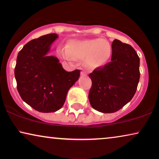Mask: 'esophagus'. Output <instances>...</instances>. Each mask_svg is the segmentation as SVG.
Wrapping results in <instances>:
<instances>
[{
    "label": "esophagus",
    "mask_w": 159,
    "mask_h": 159,
    "mask_svg": "<svg viewBox=\"0 0 159 159\" xmlns=\"http://www.w3.org/2000/svg\"><path fill=\"white\" fill-rule=\"evenodd\" d=\"M81 75L82 76H85V75H87V73L84 71H81Z\"/></svg>",
    "instance_id": "obj_1"
}]
</instances>
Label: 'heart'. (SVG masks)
Instances as JSON below:
<instances>
[{
	"label": "heart",
	"instance_id": "obj_1",
	"mask_svg": "<svg viewBox=\"0 0 159 159\" xmlns=\"http://www.w3.org/2000/svg\"><path fill=\"white\" fill-rule=\"evenodd\" d=\"M58 53L66 59H84L88 69L101 68L106 65L111 56V44L103 39H91L82 41H72L68 48H59Z\"/></svg>",
	"mask_w": 159,
	"mask_h": 159
}]
</instances>
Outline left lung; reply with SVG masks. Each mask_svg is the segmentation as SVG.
<instances>
[{"mask_svg": "<svg viewBox=\"0 0 159 159\" xmlns=\"http://www.w3.org/2000/svg\"><path fill=\"white\" fill-rule=\"evenodd\" d=\"M111 61L89 75L88 98L94 109L114 113L131 101L140 80V58L130 45L114 40Z\"/></svg>", "mask_w": 159, "mask_h": 159, "instance_id": "8db88e82", "label": "left lung"}]
</instances>
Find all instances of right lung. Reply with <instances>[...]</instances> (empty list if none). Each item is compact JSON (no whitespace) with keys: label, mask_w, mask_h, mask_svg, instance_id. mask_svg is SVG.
Instances as JSON below:
<instances>
[{"label":"right lung","mask_w":159,"mask_h":159,"mask_svg":"<svg viewBox=\"0 0 159 159\" xmlns=\"http://www.w3.org/2000/svg\"><path fill=\"white\" fill-rule=\"evenodd\" d=\"M58 37L52 33L32 40L16 58L14 75L17 90L26 103L43 113L59 110L80 75L78 69L65 71L58 58L48 55Z\"/></svg>","instance_id":"right-lung-1"}]
</instances>
